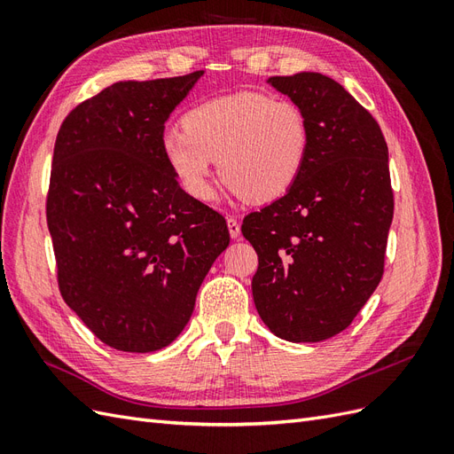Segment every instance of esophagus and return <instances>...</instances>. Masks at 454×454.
<instances>
[{"instance_id": "esophagus-1", "label": "esophagus", "mask_w": 454, "mask_h": 454, "mask_svg": "<svg viewBox=\"0 0 454 454\" xmlns=\"http://www.w3.org/2000/svg\"><path fill=\"white\" fill-rule=\"evenodd\" d=\"M227 227H229V235H231V239H239V237H240V223H239L237 219L232 217V215H229V217H227Z\"/></svg>"}]
</instances>
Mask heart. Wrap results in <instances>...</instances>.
<instances>
[{
    "instance_id": "heart-1",
    "label": "heart",
    "mask_w": 454,
    "mask_h": 454,
    "mask_svg": "<svg viewBox=\"0 0 454 454\" xmlns=\"http://www.w3.org/2000/svg\"><path fill=\"white\" fill-rule=\"evenodd\" d=\"M309 145L303 109L261 92L204 102L184 115V129H167L160 138L170 170L197 200L212 199L214 160L239 195L255 202L280 199L303 172Z\"/></svg>"
}]
</instances>
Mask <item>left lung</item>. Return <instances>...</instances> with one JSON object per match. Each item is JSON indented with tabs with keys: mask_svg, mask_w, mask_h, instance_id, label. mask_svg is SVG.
I'll return each mask as SVG.
<instances>
[{
	"mask_svg": "<svg viewBox=\"0 0 454 454\" xmlns=\"http://www.w3.org/2000/svg\"><path fill=\"white\" fill-rule=\"evenodd\" d=\"M269 83L303 109L310 145L295 185L242 222L259 259L254 303L277 337L318 342L347 329L382 278L394 217L388 145L332 77Z\"/></svg>",
	"mask_w": 454,
	"mask_h": 454,
	"instance_id": "8db88e82",
	"label": "left lung"
}]
</instances>
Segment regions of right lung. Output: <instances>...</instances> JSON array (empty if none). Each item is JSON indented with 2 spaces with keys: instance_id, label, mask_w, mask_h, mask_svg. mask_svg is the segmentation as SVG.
Returning a JSON list of instances; mask_svg holds the SVG:
<instances>
[{
  "instance_id": "right-lung-1",
  "label": "right lung",
  "mask_w": 454,
  "mask_h": 454,
  "mask_svg": "<svg viewBox=\"0 0 454 454\" xmlns=\"http://www.w3.org/2000/svg\"><path fill=\"white\" fill-rule=\"evenodd\" d=\"M202 74L119 81L72 109L54 144L47 225L60 294L122 352L168 347L229 246L225 217L185 193L160 149Z\"/></svg>"
}]
</instances>
